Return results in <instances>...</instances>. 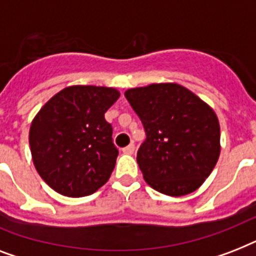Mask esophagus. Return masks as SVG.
Wrapping results in <instances>:
<instances>
[{
	"label": "esophagus",
	"instance_id": "1",
	"mask_svg": "<svg viewBox=\"0 0 256 256\" xmlns=\"http://www.w3.org/2000/svg\"><path fill=\"white\" fill-rule=\"evenodd\" d=\"M134 148H136L134 144H130L128 146H126L124 148H122V152H124V154H132V152H134Z\"/></svg>",
	"mask_w": 256,
	"mask_h": 256
}]
</instances>
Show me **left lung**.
<instances>
[{
    "instance_id": "left-lung-1",
    "label": "left lung",
    "mask_w": 256,
    "mask_h": 256,
    "mask_svg": "<svg viewBox=\"0 0 256 256\" xmlns=\"http://www.w3.org/2000/svg\"><path fill=\"white\" fill-rule=\"evenodd\" d=\"M124 96L148 136L136 162L148 186L168 196L202 186L220 154V128L211 106L174 82L128 88Z\"/></svg>"
}]
</instances>
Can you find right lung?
<instances>
[{"label": "right lung", "mask_w": 256, "mask_h": 256, "mask_svg": "<svg viewBox=\"0 0 256 256\" xmlns=\"http://www.w3.org/2000/svg\"><path fill=\"white\" fill-rule=\"evenodd\" d=\"M120 96L106 86H68L33 118L29 144L34 168L58 194L86 196L108 180L118 148L104 112Z\"/></svg>", "instance_id": "1"}]
</instances>
